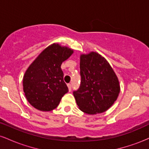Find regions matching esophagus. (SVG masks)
I'll use <instances>...</instances> for the list:
<instances>
[{
    "mask_svg": "<svg viewBox=\"0 0 149 149\" xmlns=\"http://www.w3.org/2000/svg\"><path fill=\"white\" fill-rule=\"evenodd\" d=\"M67 86H68V88H69V91H71V84L69 83V84H67Z\"/></svg>",
    "mask_w": 149,
    "mask_h": 149,
    "instance_id": "34e87169",
    "label": "esophagus"
}]
</instances>
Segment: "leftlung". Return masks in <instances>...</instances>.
<instances>
[{
	"label": "left lung",
	"instance_id": "left-lung-1",
	"mask_svg": "<svg viewBox=\"0 0 149 149\" xmlns=\"http://www.w3.org/2000/svg\"><path fill=\"white\" fill-rule=\"evenodd\" d=\"M80 88L73 91L77 105L82 111L91 115L107 111L120 90L111 65L100 54L91 52L80 55Z\"/></svg>",
	"mask_w": 149,
	"mask_h": 149
}]
</instances>
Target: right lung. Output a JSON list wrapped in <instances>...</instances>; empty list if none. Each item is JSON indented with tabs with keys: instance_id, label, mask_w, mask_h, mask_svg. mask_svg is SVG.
<instances>
[{
	"instance_id": "right-lung-1",
	"label": "right lung",
	"mask_w": 149,
	"mask_h": 149,
	"mask_svg": "<svg viewBox=\"0 0 149 149\" xmlns=\"http://www.w3.org/2000/svg\"><path fill=\"white\" fill-rule=\"evenodd\" d=\"M73 49L53 43L29 66L23 78V90L28 102L38 110L50 111L57 107L69 91L61 69Z\"/></svg>"
}]
</instances>
